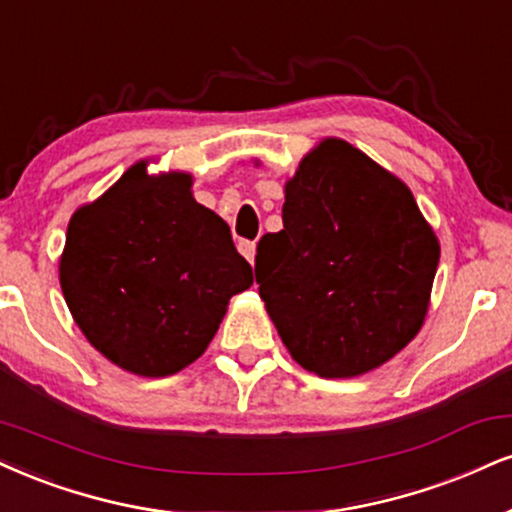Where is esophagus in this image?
I'll list each match as a JSON object with an SVG mask.
<instances>
[{
    "label": "esophagus",
    "mask_w": 512,
    "mask_h": 512,
    "mask_svg": "<svg viewBox=\"0 0 512 512\" xmlns=\"http://www.w3.org/2000/svg\"><path fill=\"white\" fill-rule=\"evenodd\" d=\"M238 250H240V255H243L250 264L255 262V243H252V240H240Z\"/></svg>",
    "instance_id": "esophagus-1"
}]
</instances>
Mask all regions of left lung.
<instances>
[{"instance_id": "left-lung-1", "label": "left lung", "mask_w": 512, "mask_h": 512, "mask_svg": "<svg viewBox=\"0 0 512 512\" xmlns=\"http://www.w3.org/2000/svg\"><path fill=\"white\" fill-rule=\"evenodd\" d=\"M439 252L410 188L329 138L286 183L283 229L262 236L255 279L293 360L346 379L415 338Z\"/></svg>"}]
</instances>
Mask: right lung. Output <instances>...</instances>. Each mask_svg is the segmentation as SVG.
Here are the masks:
<instances>
[{"label": "right lung", "mask_w": 512, "mask_h": 512, "mask_svg": "<svg viewBox=\"0 0 512 512\" xmlns=\"http://www.w3.org/2000/svg\"><path fill=\"white\" fill-rule=\"evenodd\" d=\"M133 164L69 221L59 279L85 338L114 365L169 377L217 334L231 295L252 286L219 214L195 202L188 174Z\"/></svg>", "instance_id": "1"}]
</instances>
